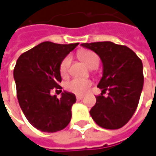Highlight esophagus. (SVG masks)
Masks as SVG:
<instances>
[{
	"instance_id": "1",
	"label": "esophagus",
	"mask_w": 156,
	"mask_h": 156,
	"mask_svg": "<svg viewBox=\"0 0 156 156\" xmlns=\"http://www.w3.org/2000/svg\"><path fill=\"white\" fill-rule=\"evenodd\" d=\"M76 98H77L78 100H82V99H83V95H77Z\"/></svg>"
}]
</instances>
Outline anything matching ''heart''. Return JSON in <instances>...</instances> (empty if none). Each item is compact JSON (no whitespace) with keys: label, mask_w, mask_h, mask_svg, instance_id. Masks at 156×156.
<instances>
[{"label":"heart","mask_w":156,"mask_h":156,"mask_svg":"<svg viewBox=\"0 0 156 156\" xmlns=\"http://www.w3.org/2000/svg\"><path fill=\"white\" fill-rule=\"evenodd\" d=\"M80 58L82 61L85 63V65L88 67L91 68H97L100 63V59L98 55L94 52L91 51H84L81 52ZM71 64V57L67 56L63 60L60 67V72L62 76H67L69 71V67ZM91 86V82L88 79H82V78H73L70 81H68L66 83V89L69 92L74 94H84Z\"/></svg>","instance_id":"1"}]
</instances>
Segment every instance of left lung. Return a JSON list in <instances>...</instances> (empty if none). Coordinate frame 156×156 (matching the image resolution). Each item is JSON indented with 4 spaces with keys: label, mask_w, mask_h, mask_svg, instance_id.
I'll return each mask as SVG.
<instances>
[{
    "label": "left lung",
    "mask_w": 156,
    "mask_h": 156,
    "mask_svg": "<svg viewBox=\"0 0 156 156\" xmlns=\"http://www.w3.org/2000/svg\"><path fill=\"white\" fill-rule=\"evenodd\" d=\"M81 46L95 52L103 67L97 87L102 89L90 115L100 127L118 129L133 115L144 85L142 61L127 46L111 41L83 43ZM108 91V96L103 93Z\"/></svg>",
    "instance_id": "1"
}]
</instances>
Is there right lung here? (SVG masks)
Listing matches in <instances>:
<instances>
[{
    "mask_svg": "<svg viewBox=\"0 0 156 156\" xmlns=\"http://www.w3.org/2000/svg\"><path fill=\"white\" fill-rule=\"evenodd\" d=\"M78 43L55 44L45 41L22 54L16 63L13 78L18 103L29 123L38 130L55 133L70 122L74 94L63 91L61 98L51 95L62 89L60 67Z\"/></svg>",
    "mask_w": 156,
    "mask_h": 156,
    "instance_id": "right-lung-1",
    "label": "right lung"
}]
</instances>
